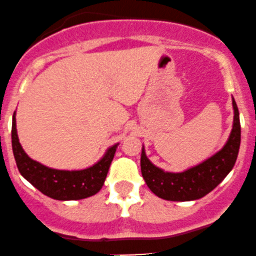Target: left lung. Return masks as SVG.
<instances>
[{"instance_id":"obj_1","label":"left lung","mask_w":256,"mask_h":256,"mask_svg":"<svg viewBox=\"0 0 256 256\" xmlns=\"http://www.w3.org/2000/svg\"><path fill=\"white\" fill-rule=\"evenodd\" d=\"M233 100V128L228 141L216 154L197 166L183 172H166L154 166L146 156L144 147L141 152V174L147 187L157 197L174 202H188L204 197L214 190L233 170L240 147L239 110Z\"/></svg>"}]
</instances>
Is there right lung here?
Wrapping results in <instances>:
<instances>
[{
  "instance_id": "add662e5",
  "label": "right lung",
  "mask_w": 256,
  "mask_h": 256,
  "mask_svg": "<svg viewBox=\"0 0 256 256\" xmlns=\"http://www.w3.org/2000/svg\"><path fill=\"white\" fill-rule=\"evenodd\" d=\"M118 144L106 150L95 164L84 170H56L30 158L20 146L16 128V112L12 118V150L18 171L28 182L48 197L56 200H76L96 194L105 178Z\"/></svg>"
}]
</instances>
